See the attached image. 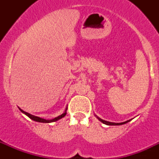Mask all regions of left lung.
<instances>
[{
  "instance_id": "obj_1",
  "label": "left lung",
  "mask_w": 159,
  "mask_h": 159,
  "mask_svg": "<svg viewBox=\"0 0 159 159\" xmlns=\"http://www.w3.org/2000/svg\"><path fill=\"white\" fill-rule=\"evenodd\" d=\"M96 118L99 119V121L102 122V123H104V124H106V125H108V126H119V125L125 124V123H128V122L130 121V119H129V120L123 122V123H111V122H108V121H105V120H102V119L99 118L98 116H96Z\"/></svg>"
}]
</instances>
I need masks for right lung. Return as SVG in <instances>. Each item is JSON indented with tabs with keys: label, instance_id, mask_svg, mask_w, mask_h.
Instances as JSON below:
<instances>
[{
	"label": "right lung",
	"instance_id": "1",
	"mask_svg": "<svg viewBox=\"0 0 159 159\" xmlns=\"http://www.w3.org/2000/svg\"><path fill=\"white\" fill-rule=\"evenodd\" d=\"M20 111L22 112V113H24L25 115H26V116H28L29 118H30L31 119H32V120H34V121L36 122H39V123H53V122H56L57 121V120H59V119H62V118H64V116H66V114H67V107H66L65 109V111L64 112V113L62 114V115H60V116H57V117H56L55 119H42V118H40L38 117V116H32V115H31V114L28 113V112H25L23 110H21L20 108L19 107Z\"/></svg>",
	"mask_w": 159,
	"mask_h": 159
}]
</instances>
